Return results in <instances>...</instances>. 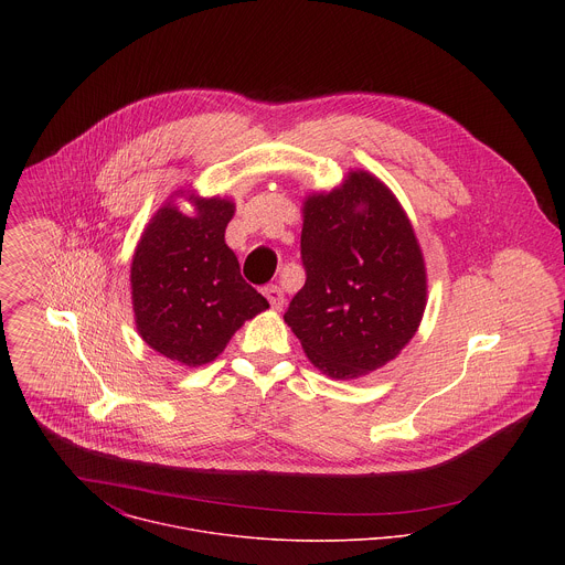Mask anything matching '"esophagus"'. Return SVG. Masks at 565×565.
I'll return each instance as SVG.
<instances>
[{"label":"esophagus","instance_id":"obj_1","mask_svg":"<svg viewBox=\"0 0 565 565\" xmlns=\"http://www.w3.org/2000/svg\"><path fill=\"white\" fill-rule=\"evenodd\" d=\"M265 298L269 300L271 309H276V311H280L282 305H285V294H282V289H280L278 285H269V287L265 289Z\"/></svg>","mask_w":565,"mask_h":565}]
</instances>
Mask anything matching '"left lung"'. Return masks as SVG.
I'll return each mask as SVG.
<instances>
[{
  "label": "left lung",
  "mask_w": 565,
  "mask_h": 565,
  "mask_svg": "<svg viewBox=\"0 0 565 565\" xmlns=\"http://www.w3.org/2000/svg\"><path fill=\"white\" fill-rule=\"evenodd\" d=\"M305 287L285 313L311 363L330 379L370 374L396 359L426 307V269L396 195L350 171L305 202Z\"/></svg>",
  "instance_id": "left-lung-1"
}]
</instances>
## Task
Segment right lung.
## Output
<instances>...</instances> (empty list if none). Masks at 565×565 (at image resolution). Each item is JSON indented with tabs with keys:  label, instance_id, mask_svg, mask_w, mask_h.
<instances>
[{
	"label": "right lung",
	"instance_id": "obj_1",
	"mask_svg": "<svg viewBox=\"0 0 565 565\" xmlns=\"http://www.w3.org/2000/svg\"><path fill=\"white\" fill-rule=\"evenodd\" d=\"M193 215L167 202L150 220L130 267L132 309L143 341L186 367L217 359L231 337L269 302L243 280L224 242L235 204L189 195Z\"/></svg>",
	"mask_w": 565,
	"mask_h": 565
}]
</instances>
